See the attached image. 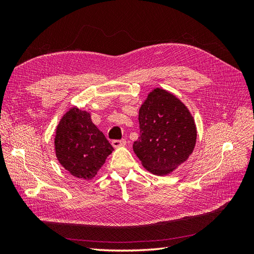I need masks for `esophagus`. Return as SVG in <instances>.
I'll use <instances>...</instances> for the list:
<instances>
[{
  "label": "esophagus",
  "instance_id": "esophagus-1",
  "mask_svg": "<svg viewBox=\"0 0 254 254\" xmlns=\"http://www.w3.org/2000/svg\"><path fill=\"white\" fill-rule=\"evenodd\" d=\"M111 144H112V146L113 147H121V146H125L126 145V140H113L112 142H111Z\"/></svg>",
  "mask_w": 254,
  "mask_h": 254
}]
</instances>
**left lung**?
<instances>
[{
	"instance_id": "left-lung-1",
	"label": "left lung",
	"mask_w": 254,
	"mask_h": 254,
	"mask_svg": "<svg viewBox=\"0 0 254 254\" xmlns=\"http://www.w3.org/2000/svg\"><path fill=\"white\" fill-rule=\"evenodd\" d=\"M140 136L133 151L155 175H167L194 150L197 131L188 108L170 92L157 88L139 111Z\"/></svg>"
}]
</instances>
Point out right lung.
<instances>
[{"instance_id":"add662e5","label":"right lung","mask_w":254,"mask_h":254,"mask_svg":"<svg viewBox=\"0 0 254 254\" xmlns=\"http://www.w3.org/2000/svg\"><path fill=\"white\" fill-rule=\"evenodd\" d=\"M57 159L66 171L81 179H92L113 150L91 115L78 108L68 110L56 129Z\"/></svg>"}]
</instances>
